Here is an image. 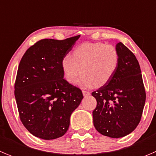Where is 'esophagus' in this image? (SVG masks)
<instances>
[{"label":"esophagus","mask_w":156,"mask_h":156,"mask_svg":"<svg viewBox=\"0 0 156 156\" xmlns=\"http://www.w3.org/2000/svg\"><path fill=\"white\" fill-rule=\"evenodd\" d=\"M82 93H83V95H84V96H88V95L90 94V92L87 91V90H83Z\"/></svg>","instance_id":"obj_1"}]
</instances>
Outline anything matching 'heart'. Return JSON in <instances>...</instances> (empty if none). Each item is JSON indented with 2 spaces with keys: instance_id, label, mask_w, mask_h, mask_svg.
<instances>
[{
  "instance_id": "1",
  "label": "heart",
  "mask_w": 156,
  "mask_h": 156,
  "mask_svg": "<svg viewBox=\"0 0 156 156\" xmlns=\"http://www.w3.org/2000/svg\"><path fill=\"white\" fill-rule=\"evenodd\" d=\"M120 55L114 46L104 43H85L76 46L72 57L66 55L62 61L64 77L74 84L81 73L80 84L84 87L105 85L116 73Z\"/></svg>"
}]
</instances>
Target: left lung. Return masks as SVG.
Instances as JSON below:
<instances>
[{
	"mask_svg": "<svg viewBox=\"0 0 156 156\" xmlns=\"http://www.w3.org/2000/svg\"><path fill=\"white\" fill-rule=\"evenodd\" d=\"M116 48L120 55L116 73L107 84L91 93L97 101L93 111L95 129L111 138L125 136L136 128L146 102L138 60L122 43Z\"/></svg>",
	"mask_w": 156,
	"mask_h": 156,
	"instance_id": "8db88e82",
	"label": "left lung"
}]
</instances>
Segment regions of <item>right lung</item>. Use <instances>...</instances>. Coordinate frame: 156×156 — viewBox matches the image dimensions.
I'll return each mask as SVG.
<instances>
[{
    "mask_svg": "<svg viewBox=\"0 0 156 156\" xmlns=\"http://www.w3.org/2000/svg\"><path fill=\"white\" fill-rule=\"evenodd\" d=\"M80 35L63 40L43 39L23 55L14 84L20 119L31 134L43 140L67 132L82 91L64 78L62 61Z\"/></svg>",
    "mask_w": 156,
    "mask_h": 156,
    "instance_id": "1",
    "label": "right lung"
}]
</instances>
